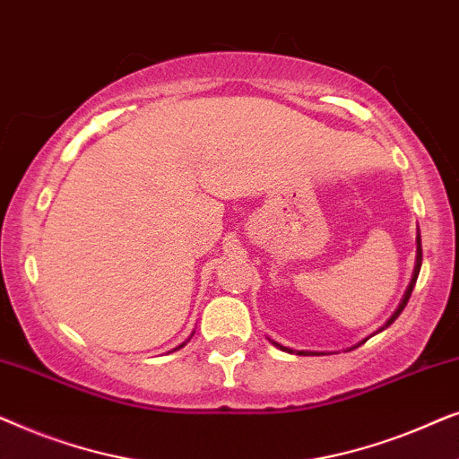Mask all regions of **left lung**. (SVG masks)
<instances>
[{
    "mask_svg": "<svg viewBox=\"0 0 459 459\" xmlns=\"http://www.w3.org/2000/svg\"><path fill=\"white\" fill-rule=\"evenodd\" d=\"M420 267H422V240H420V231H418V259H416V269H413V278H411V281H410V288H407V292H405V297H403V300H401V305H399V309L393 313V317L388 319L386 322V325H391L394 319L399 317V313L405 309V305H407V300H410V297H411V290H413V286H416V280H418V273H420ZM385 325V328H386ZM382 328V330H385ZM275 347L278 349H281V351H288V353H292V349H288V347H281V344H278V342H273ZM299 355H317V353H311V351H299Z\"/></svg>",
    "mask_w": 459,
    "mask_h": 459,
    "instance_id": "obj_1",
    "label": "left lung"
}]
</instances>
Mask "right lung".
<instances>
[{"instance_id": "right-lung-1", "label": "right lung", "mask_w": 459, "mask_h": 459, "mask_svg": "<svg viewBox=\"0 0 459 459\" xmlns=\"http://www.w3.org/2000/svg\"><path fill=\"white\" fill-rule=\"evenodd\" d=\"M181 347H184V344H181Z\"/></svg>"}]
</instances>
